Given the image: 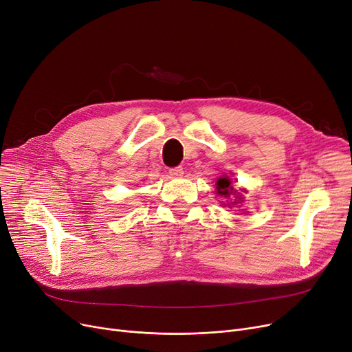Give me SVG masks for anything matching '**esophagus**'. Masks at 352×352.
<instances>
[{"label": "esophagus", "instance_id": "esophagus-1", "mask_svg": "<svg viewBox=\"0 0 352 352\" xmlns=\"http://www.w3.org/2000/svg\"><path fill=\"white\" fill-rule=\"evenodd\" d=\"M184 174V168L182 166H175V168L170 170V175L171 177H181Z\"/></svg>", "mask_w": 352, "mask_h": 352}]
</instances>
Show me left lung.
<instances>
[{
  "instance_id": "8db88e82",
  "label": "left lung",
  "mask_w": 352,
  "mask_h": 352,
  "mask_svg": "<svg viewBox=\"0 0 352 352\" xmlns=\"http://www.w3.org/2000/svg\"><path fill=\"white\" fill-rule=\"evenodd\" d=\"M231 182H232V181L230 179L228 175H223L221 178H218V181H217V184H215V186H217V194H218V195L226 197V198H230L231 195L235 197V199H234L232 202H230L228 207H230V206H236V204H239V202L243 201L241 192H238V190H235V188L232 187ZM224 206H226V204H224Z\"/></svg>"
}]
</instances>
